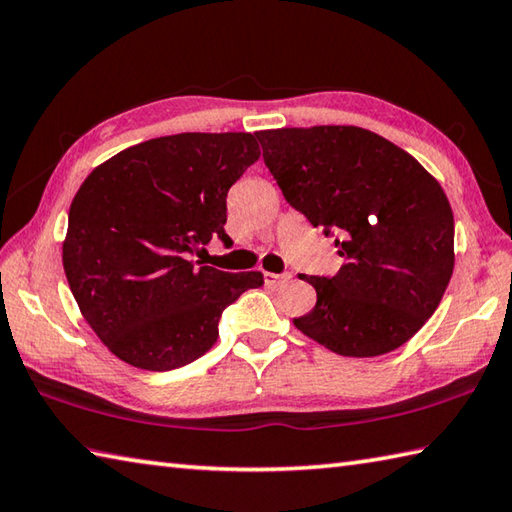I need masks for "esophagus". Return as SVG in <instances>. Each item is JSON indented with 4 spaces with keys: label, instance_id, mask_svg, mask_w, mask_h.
<instances>
[{
    "label": "esophagus",
    "instance_id": "obj_1",
    "mask_svg": "<svg viewBox=\"0 0 512 512\" xmlns=\"http://www.w3.org/2000/svg\"><path fill=\"white\" fill-rule=\"evenodd\" d=\"M292 281V274L283 272V274H265V283L272 285V287H283Z\"/></svg>",
    "mask_w": 512,
    "mask_h": 512
}]
</instances>
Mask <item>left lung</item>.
<instances>
[{"mask_svg":"<svg viewBox=\"0 0 512 512\" xmlns=\"http://www.w3.org/2000/svg\"><path fill=\"white\" fill-rule=\"evenodd\" d=\"M285 200L334 236V276L316 289L305 336L341 356L397 350L435 314L455 269V218L439 182L410 153L361 127L256 131Z\"/></svg>","mask_w":512,"mask_h":512,"instance_id":"8db88e82","label":"left lung"}]
</instances>
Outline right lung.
Listing matches in <instances>:
<instances>
[{"instance_id": "1", "label": "right lung", "mask_w": 512, "mask_h": 512, "mask_svg": "<svg viewBox=\"0 0 512 512\" xmlns=\"http://www.w3.org/2000/svg\"><path fill=\"white\" fill-rule=\"evenodd\" d=\"M260 158L252 133L153 138L95 167L69 209L64 274L86 323L124 363L167 372L205 354L223 310L260 272L191 254L229 238L227 191Z\"/></svg>"}]
</instances>
